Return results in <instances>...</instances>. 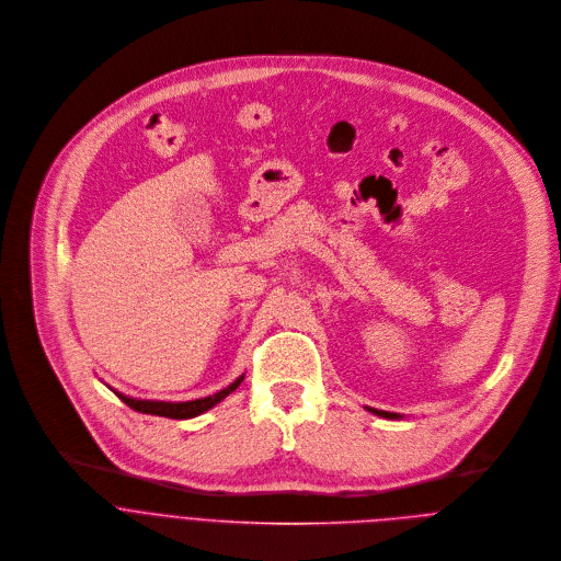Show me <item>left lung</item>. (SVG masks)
Returning a JSON list of instances; mask_svg holds the SVG:
<instances>
[{
  "label": "left lung",
  "mask_w": 561,
  "mask_h": 561,
  "mask_svg": "<svg viewBox=\"0 0 561 561\" xmlns=\"http://www.w3.org/2000/svg\"><path fill=\"white\" fill-rule=\"evenodd\" d=\"M367 411L374 413V415H380V417H389V420H400L402 417L398 413H387V411H378V409H371V407H367Z\"/></svg>",
  "instance_id": "left-lung-1"
}]
</instances>
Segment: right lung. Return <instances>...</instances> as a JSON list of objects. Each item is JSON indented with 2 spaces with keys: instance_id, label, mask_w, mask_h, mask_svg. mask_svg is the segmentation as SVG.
Masks as SVG:
<instances>
[{
  "instance_id": "1",
  "label": "right lung",
  "mask_w": 561,
  "mask_h": 561,
  "mask_svg": "<svg viewBox=\"0 0 561 561\" xmlns=\"http://www.w3.org/2000/svg\"><path fill=\"white\" fill-rule=\"evenodd\" d=\"M243 378H245V374L243 376H239L232 385H228L226 389H220V391H216V393H211V396H207V398H196V400H187V402H168V400H144V398H133V396H126V393H122V391H117V389H112L115 391L130 409H135V411H139V413H148V415H161V417H172V420H190V417H196V415H201V413H205V411H209L211 407H216L218 402H222L226 400L241 382H243ZM107 387V385H105Z\"/></svg>"
}]
</instances>
